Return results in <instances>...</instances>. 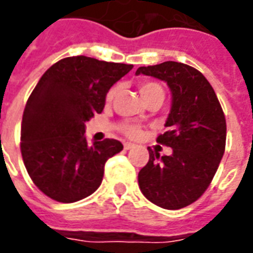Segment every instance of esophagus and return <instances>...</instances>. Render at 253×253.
Returning <instances> with one entry per match:
<instances>
[{
    "instance_id": "1",
    "label": "esophagus",
    "mask_w": 253,
    "mask_h": 253,
    "mask_svg": "<svg viewBox=\"0 0 253 253\" xmlns=\"http://www.w3.org/2000/svg\"><path fill=\"white\" fill-rule=\"evenodd\" d=\"M131 148H134V144H132V143H125V150H131Z\"/></svg>"
}]
</instances>
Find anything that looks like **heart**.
Segmentation results:
<instances>
[{"instance_id":"obj_1","label":"heart","mask_w":253,"mask_h":253,"mask_svg":"<svg viewBox=\"0 0 253 253\" xmlns=\"http://www.w3.org/2000/svg\"><path fill=\"white\" fill-rule=\"evenodd\" d=\"M117 91H118V88L117 87L110 88L109 92H107V95H106V101H113ZM139 91L140 95H142V98H143L146 103L154 101V99H159V101L162 102L165 99V90H163V87H162L161 84H155V82H142V84H139ZM121 131H122L125 135H127L128 138H138L140 135L139 127L135 126V125H131V123H125V125H122V126H121Z\"/></svg>"}]
</instances>
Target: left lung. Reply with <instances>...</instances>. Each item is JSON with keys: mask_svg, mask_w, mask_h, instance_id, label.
Returning <instances> with one entry per match:
<instances>
[{"mask_svg": "<svg viewBox=\"0 0 253 253\" xmlns=\"http://www.w3.org/2000/svg\"><path fill=\"white\" fill-rule=\"evenodd\" d=\"M139 74L165 81L172 94L169 130L157 139L172 148V154L161 157L148 147L150 159L138 173L139 188L162 208L187 207L203 195L223 158L224 113L206 77L188 65L167 61L139 67Z\"/></svg>", "mask_w": 253, "mask_h": 253, "instance_id": "obj_1", "label": "left lung"}]
</instances>
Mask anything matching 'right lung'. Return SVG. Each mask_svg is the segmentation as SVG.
Listing matches in <instances>:
<instances>
[{
    "label": "right lung",
    "mask_w": 253,
    "mask_h": 253,
    "mask_svg": "<svg viewBox=\"0 0 253 253\" xmlns=\"http://www.w3.org/2000/svg\"><path fill=\"white\" fill-rule=\"evenodd\" d=\"M132 65L77 55L46 70L29 96L21 125V154L29 176L53 200L74 203L101 186L105 163L119 140L88 144L84 123L101 114L106 94Z\"/></svg>",
    "instance_id": "1"
}]
</instances>
